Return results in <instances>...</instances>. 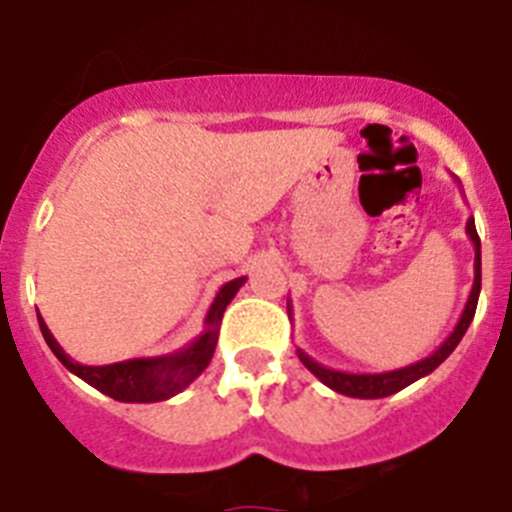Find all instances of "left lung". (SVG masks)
<instances>
[{
    "label": "left lung",
    "instance_id": "left-lung-1",
    "mask_svg": "<svg viewBox=\"0 0 512 512\" xmlns=\"http://www.w3.org/2000/svg\"><path fill=\"white\" fill-rule=\"evenodd\" d=\"M467 235L474 246L472 292H469L467 305H464V312H461V318H459V323H456V328L451 330V336L446 338V341H443L431 356H425V359L415 361V364H410V366H402V369H392V372L348 374V372H338V369H328V366L318 364V361L310 359V356H307L302 348H297V356H300L302 364H305L307 369H310V372L325 384V387L341 392V395H346V397H359V400H379V397H390V395H395V392L405 390L408 384L418 382V379L425 377V374H431L433 369L449 359L451 351L459 346V341L464 338V333H467L469 323H472L474 310H477L479 289H482V253H479V235H477V228H474V217H469L467 220ZM287 312H292L289 310V302H287Z\"/></svg>",
    "mask_w": 512,
    "mask_h": 512
}]
</instances>
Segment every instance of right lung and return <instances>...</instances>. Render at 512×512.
<instances>
[{"label": "right lung", "mask_w": 512, "mask_h": 512, "mask_svg": "<svg viewBox=\"0 0 512 512\" xmlns=\"http://www.w3.org/2000/svg\"><path fill=\"white\" fill-rule=\"evenodd\" d=\"M246 284V277H238L233 282L223 284L220 292L212 300L210 310L205 318V330L200 336L194 338L189 346L179 348L174 354L166 356H151V359H128L117 361V364H104V366H87L71 359L61 348V343L53 338L48 330L45 320L38 315L40 330H43L45 343L51 346L56 359L61 361L71 374L92 384L94 390L102 395L112 397L120 402H161L169 397L179 395L187 390L194 379L200 377L210 364L212 354L217 346V330H220V320H223L225 307L235 297V292Z\"/></svg>", "instance_id": "add662e5"}]
</instances>
